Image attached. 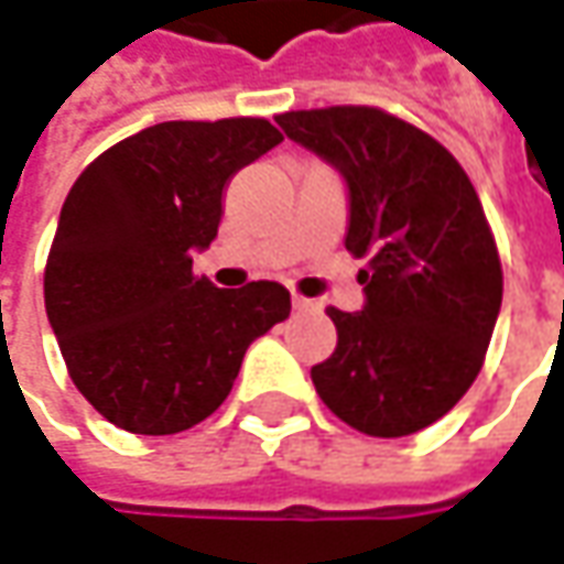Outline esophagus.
Returning a JSON list of instances; mask_svg holds the SVG:
<instances>
[{
	"label": "esophagus",
	"instance_id": "esophagus-1",
	"mask_svg": "<svg viewBox=\"0 0 564 564\" xmlns=\"http://www.w3.org/2000/svg\"><path fill=\"white\" fill-rule=\"evenodd\" d=\"M293 308H296V312H317L321 305H317L314 299H305V296H299V293H293Z\"/></svg>",
	"mask_w": 564,
	"mask_h": 564
}]
</instances>
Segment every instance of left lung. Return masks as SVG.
I'll return each instance as SVG.
<instances>
[{"label": "left lung", "instance_id": "obj_1", "mask_svg": "<svg viewBox=\"0 0 564 564\" xmlns=\"http://www.w3.org/2000/svg\"><path fill=\"white\" fill-rule=\"evenodd\" d=\"M346 178V250L364 259L361 312L327 308L336 351L312 367L321 401L373 438L432 426L478 377L503 302L491 225L454 153L379 107L278 117Z\"/></svg>", "mask_w": 564, "mask_h": 564}]
</instances>
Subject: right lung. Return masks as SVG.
<instances>
[{
	"mask_svg": "<svg viewBox=\"0 0 564 564\" xmlns=\"http://www.w3.org/2000/svg\"><path fill=\"white\" fill-rule=\"evenodd\" d=\"M281 141L259 117L156 122L73 182L45 314L73 386L107 423L135 435L197 426L228 398L252 339L290 317L281 283L218 290L191 271L216 240L234 172Z\"/></svg>",
	"mask_w": 564,
	"mask_h": 564,
	"instance_id": "right-lung-1",
	"label": "right lung"
}]
</instances>
